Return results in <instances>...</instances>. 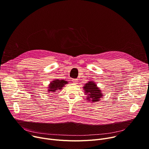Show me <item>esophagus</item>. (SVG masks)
I'll list each match as a JSON object with an SVG mask.
<instances>
[{
  "label": "esophagus",
  "mask_w": 149,
  "mask_h": 149,
  "mask_svg": "<svg viewBox=\"0 0 149 149\" xmlns=\"http://www.w3.org/2000/svg\"><path fill=\"white\" fill-rule=\"evenodd\" d=\"M72 81L74 84H77V82H78V79H72Z\"/></svg>",
  "instance_id": "1"
}]
</instances>
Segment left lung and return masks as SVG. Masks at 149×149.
I'll list each match as a JSON object with an SVG mask.
<instances>
[{
	"label": "left lung",
	"instance_id": "1",
	"mask_svg": "<svg viewBox=\"0 0 149 149\" xmlns=\"http://www.w3.org/2000/svg\"><path fill=\"white\" fill-rule=\"evenodd\" d=\"M84 93L87 95V100L94 103L98 102L104 95L102 91L97 87L96 83L93 81H89L83 87Z\"/></svg>",
	"mask_w": 149,
	"mask_h": 149
}]
</instances>
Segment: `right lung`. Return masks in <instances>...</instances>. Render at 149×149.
<instances>
[{"label":"right lung","mask_w":149,"mask_h":149,"mask_svg":"<svg viewBox=\"0 0 149 149\" xmlns=\"http://www.w3.org/2000/svg\"><path fill=\"white\" fill-rule=\"evenodd\" d=\"M68 81L64 80V79H54V81H51L49 85V87H48V92L50 93L58 91V90H61L62 88L65 86V84H67Z\"/></svg>","instance_id":"right-lung-1"}]
</instances>
